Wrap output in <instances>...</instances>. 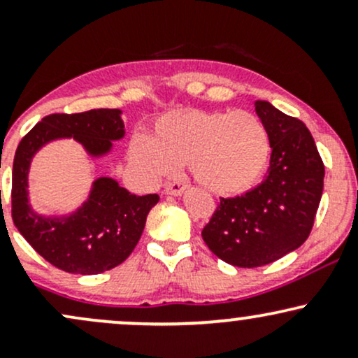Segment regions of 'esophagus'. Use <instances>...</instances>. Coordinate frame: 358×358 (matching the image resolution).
I'll use <instances>...</instances> for the list:
<instances>
[{
  "mask_svg": "<svg viewBox=\"0 0 358 358\" xmlns=\"http://www.w3.org/2000/svg\"><path fill=\"white\" fill-rule=\"evenodd\" d=\"M185 188H187V183L170 182V183H166L165 193H168V195H180V193H183Z\"/></svg>",
  "mask_w": 358,
  "mask_h": 358,
  "instance_id": "esophagus-1",
  "label": "esophagus"
}]
</instances>
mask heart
<instances>
[{
  "instance_id": "1",
  "label": "heart",
  "mask_w": 358,
  "mask_h": 358,
  "mask_svg": "<svg viewBox=\"0 0 358 358\" xmlns=\"http://www.w3.org/2000/svg\"><path fill=\"white\" fill-rule=\"evenodd\" d=\"M129 159L150 182H158L188 163L208 190L234 195L248 192L268 170V127L249 110L213 113L183 109L165 114L155 136L136 133L127 146Z\"/></svg>"
}]
</instances>
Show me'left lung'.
<instances>
[{
  "instance_id": "obj_1",
  "label": "left lung",
  "mask_w": 358,
  "mask_h": 358,
  "mask_svg": "<svg viewBox=\"0 0 358 358\" xmlns=\"http://www.w3.org/2000/svg\"><path fill=\"white\" fill-rule=\"evenodd\" d=\"M268 127V176L244 195L220 199L202 231L208 249L237 268H259L298 249L313 229L323 193L324 165L305 122L256 102Z\"/></svg>"
}]
</instances>
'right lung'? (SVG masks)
I'll return each instance as SVG.
<instances>
[{"mask_svg": "<svg viewBox=\"0 0 358 358\" xmlns=\"http://www.w3.org/2000/svg\"><path fill=\"white\" fill-rule=\"evenodd\" d=\"M90 155L110 150V141L124 136L119 109L55 113L45 116L24 134L15 153L11 183V217L20 234L45 261L65 273L99 274L124 262L136 248L148 212L158 203L156 193L133 195L110 178H99L84 207L64 219H45L28 205L27 175L31 156L57 138H71Z\"/></svg>", "mask_w": 358, "mask_h": 358, "instance_id": "obj_1", "label": "right lung"}]
</instances>
